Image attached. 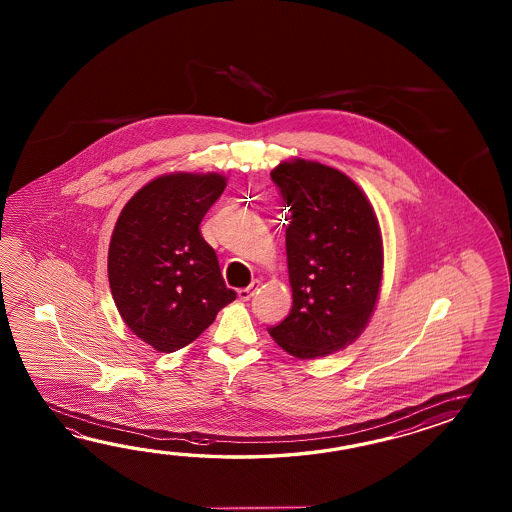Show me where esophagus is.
I'll list each match as a JSON object with an SVG mask.
<instances>
[{"mask_svg":"<svg viewBox=\"0 0 512 512\" xmlns=\"http://www.w3.org/2000/svg\"><path fill=\"white\" fill-rule=\"evenodd\" d=\"M256 289H258V282H252L249 287H243L238 291V296H240L241 302H249L254 293H256Z\"/></svg>","mask_w":512,"mask_h":512,"instance_id":"34e87169","label":"esophagus"}]
</instances>
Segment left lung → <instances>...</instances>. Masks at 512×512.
I'll return each mask as SVG.
<instances>
[{"label": "left lung", "instance_id": "obj_1", "mask_svg": "<svg viewBox=\"0 0 512 512\" xmlns=\"http://www.w3.org/2000/svg\"><path fill=\"white\" fill-rule=\"evenodd\" d=\"M285 216L293 307L267 327L298 359L344 349L359 337L377 304L382 243L373 208L348 175L296 159L271 172Z\"/></svg>", "mask_w": 512, "mask_h": 512}]
</instances>
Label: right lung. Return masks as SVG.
<instances>
[{"label": "right lung", "instance_id": "right-lung-1", "mask_svg": "<svg viewBox=\"0 0 512 512\" xmlns=\"http://www.w3.org/2000/svg\"><path fill=\"white\" fill-rule=\"evenodd\" d=\"M223 190V175H163L142 186L117 219L111 294L126 326L157 351L185 348L236 298L199 232Z\"/></svg>", "mask_w": 512, "mask_h": 512}]
</instances>
